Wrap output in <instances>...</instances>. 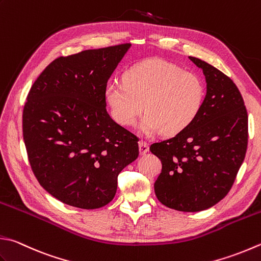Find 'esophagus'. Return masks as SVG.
Masks as SVG:
<instances>
[{"label":"esophagus","instance_id":"1","mask_svg":"<svg viewBox=\"0 0 261 261\" xmlns=\"http://www.w3.org/2000/svg\"><path fill=\"white\" fill-rule=\"evenodd\" d=\"M139 146H140V153L141 154H145L146 152L149 151V144H147L145 141H140Z\"/></svg>","mask_w":261,"mask_h":261}]
</instances>
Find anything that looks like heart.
<instances>
[{
	"instance_id": "1",
	"label": "heart",
	"mask_w": 261,
	"mask_h": 261,
	"mask_svg": "<svg viewBox=\"0 0 261 261\" xmlns=\"http://www.w3.org/2000/svg\"><path fill=\"white\" fill-rule=\"evenodd\" d=\"M105 94L118 124L135 126L145 109L141 125L145 134L162 130L173 136L189 128L199 116L204 86L195 73L171 62L151 59L132 66L125 72L124 82L108 83Z\"/></svg>"
}]
</instances>
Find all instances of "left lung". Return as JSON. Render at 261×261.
Returning a JSON list of instances; mask_svg holds the SVG:
<instances>
[{
    "mask_svg": "<svg viewBox=\"0 0 261 261\" xmlns=\"http://www.w3.org/2000/svg\"><path fill=\"white\" fill-rule=\"evenodd\" d=\"M207 83L193 124L150 151L161 160L155 195L166 207L194 213L218 203L229 192L248 146V114L239 88L217 68L189 57Z\"/></svg>",
    "mask_w": 261,
    "mask_h": 261,
    "instance_id": "1",
    "label": "left lung"
}]
</instances>
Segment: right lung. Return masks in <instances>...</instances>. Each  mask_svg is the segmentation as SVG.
I'll list each match as a JSON object with an SVG mask.
<instances>
[{
  "label": "right lung",
  "mask_w": 261,
  "mask_h": 261,
  "mask_svg": "<svg viewBox=\"0 0 261 261\" xmlns=\"http://www.w3.org/2000/svg\"><path fill=\"white\" fill-rule=\"evenodd\" d=\"M129 43L52 61L37 77L22 112L28 160L42 188L61 202L97 209L139 156V139L111 119L106 86Z\"/></svg>",
  "instance_id": "add662e5"
}]
</instances>
